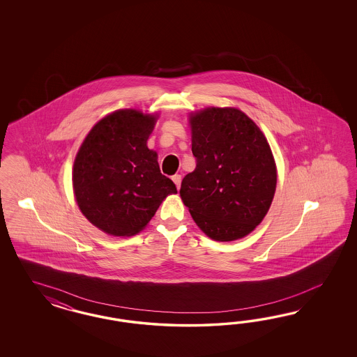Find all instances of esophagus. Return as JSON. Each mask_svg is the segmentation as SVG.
<instances>
[{"label": "esophagus", "mask_w": 357, "mask_h": 357, "mask_svg": "<svg viewBox=\"0 0 357 357\" xmlns=\"http://www.w3.org/2000/svg\"><path fill=\"white\" fill-rule=\"evenodd\" d=\"M173 182L175 183V185H176V188L179 190L181 188V183H182V175H174L173 176Z\"/></svg>", "instance_id": "34e87169"}]
</instances>
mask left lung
<instances>
[{
    "mask_svg": "<svg viewBox=\"0 0 357 357\" xmlns=\"http://www.w3.org/2000/svg\"><path fill=\"white\" fill-rule=\"evenodd\" d=\"M196 169L181 185L195 224L213 241L249 236L270 211L278 169L264 133L236 107L188 114Z\"/></svg>",
    "mask_w": 357,
    "mask_h": 357,
    "instance_id": "8db88e82",
    "label": "left lung"
}]
</instances>
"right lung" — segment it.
<instances>
[{
  "mask_svg": "<svg viewBox=\"0 0 357 357\" xmlns=\"http://www.w3.org/2000/svg\"><path fill=\"white\" fill-rule=\"evenodd\" d=\"M158 114L123 108L98 120L77 151L72 183L77 206L90 224L114 237H130L149 224L169 195L157 151L146 142Z\"/></svg>",
  "mask_w": 357,
  "mask_h": 357,
  "instance_id": "obj_1",
  "label": "right lung"
}]
</instances>
